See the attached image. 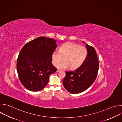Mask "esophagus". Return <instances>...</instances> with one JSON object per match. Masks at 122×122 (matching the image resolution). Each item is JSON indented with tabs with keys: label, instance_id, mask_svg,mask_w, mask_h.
Instances as JSON below:
<instances>
[{
	"label": "esophagus",
	"instance_id": "1",
	"mask_svg": "<svg viewBox=\"0 0 122 122\" xmlns=\"http://www.w3.org/2000/svg\"><path fill=\"white\" fill-rule=\"evenodd\" d=\"M61 71V70H57V72H60Z\"/></svg>",
	"mask_w": 122,
	"mask_h": 122
}]
</instances>
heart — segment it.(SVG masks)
<instances>
[{"instance_id":"b5f03b06","label":"heart","mask_w":122,"mask_h":122,"mask_svg":"<svg viewBox=\"0 0 122 122\" xmlns=\"http://www.w3.org/2000/svg\"><path fill=\"white\" fill-rule=\"evenodd\" d=\"M87 56V50L83 46L72 42H67L60 48L59 51H55L52 54L53 64L57 66L64 58L65 61L60 64L58 68L66 69L69 67L71 69L81 66Z\"/></svg>"}]
</instances>
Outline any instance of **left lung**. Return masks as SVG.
<instances>
[{"label":"left lung","mask_w":122,"mask_h":122,"mask_svg":"<svg viewBox=\"0 0 122 122\" xmlns=\"http://www.w3.org/2000/svg\"><path fill=\"white\" fill-rule=\"evenodd\" d=\"M86 47L87 56L82 64L75 70L65 72L63 84L71 93H79L87 90L95 81L97 75L99 63L95 50L87 44Z\"/></svg>","instance_id":"1"}]
</instances>
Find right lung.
I'll return each mask as SVG.
<instances>
[{
    "label": "right lung",
    "instance_id": "add662e5",
    "mask_svg": "<svg viewBox=\"0 0 122 122\" xmlns=\"http://www.w3.org/2000/svg\"><path fill=\"white\" fill-rule=\"evenodd\" d=\"M57 47L56 40L40 37L22 48L17 69L19 79L26 89L37 92L48 84L50 75L57 70L51 63L52 54Z\"/></svg>",
    "mask_w": 122,
    "mask_h": 122
}]
</instances>
